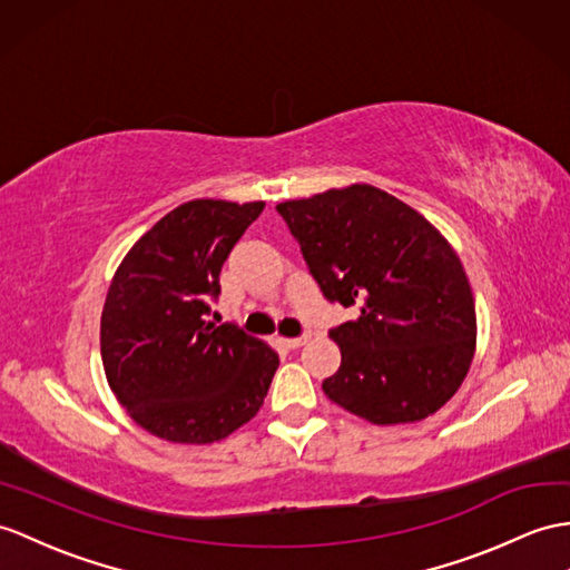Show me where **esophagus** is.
Listing matches in <instances>:
<instances>
[{"label":"esophagus","mask_w":570,"mask_h":570,"mask_svg":"<svg viewBox=\"0 0 570 570\" xmlns=\"http://www.w3.org/2000/svg\"><path fill=\"white\" fill-rule=\"evenodd\" d=\"M309 341V333H304V336H297V338H281V343L285 345V348H289V351H295V348H302L304 343Z\"/></svg>","instance_id":"esophagus-1"}]
</instances>
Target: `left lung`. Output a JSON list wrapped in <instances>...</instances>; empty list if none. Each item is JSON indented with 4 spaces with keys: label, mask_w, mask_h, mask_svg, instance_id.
Here are the masks:
<instances>
[{
    "label": "left lung",
    "mask_w": 570,
    "mask_h": 570,
    "mask_svg": "<svg viewBox=\"0 0 570 570\" xmlns=\"http://www.w3.org/2000/svg\"><path fill=\"white\" fill-rule=\"evenodd\" d=\"M324 297L357 307L328 331L341 367L324 394L377 425L428 419L460 390L476 345L460 256L430 222L374 186L275 207Z\"/></svg>",
    "instance_id": "obj_1"
}]
</instances>
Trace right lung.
I'll use <instances>...</instances> for the list:
<instances>
[{
    "mask_svg": "<svg viewBox=\"0 0 570 570\" xmlns=\"http://www.w3.org/2000/svg\"><path fill=\"white\" fill-rule=\"evenodd\" d=\"M263 203L190 200L161 217L116 271L101 314L110 390L151 435L227 438L258 413L277 353L237 324H207L219 273Z\"/></svg>",
    "mask_w": 570,
    "mask_h": 570,
    "instance_id": "add662e5",
    "label": "right lung"
}]
</instances>
